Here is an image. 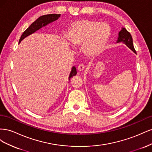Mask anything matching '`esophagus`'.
I'll return each instance as SVG.
<instances>
[{"label":"esophagus","mask_w":152,"mask_h":152,"mask_svg":"<svg viewBox=\"0 0 152 152\" xmlns=\"http://www.w3.org/2000/svg\"><path fill=\"white\" fill-rule=\"evenodd\" d=\"M84 65H82V64H80V65L77 66V70L80 72L84 70Z\"/></svg>","instance_id":"obj_1"}]
</instances>
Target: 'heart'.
I'll use <instances>...</instances> for the list:
<instances>
[{
	"instance_id": "obj_1",
	"label": "heart",
	"mask_w": 152,
	"mask_h": 152,
	"mask_svg": "<svg viewBox=\"0 0 152 152\" xmlns=\"http://www.w3.org/2000/svg\"><path fill=\"white\" fill-rule=\"evenodd\" d=\"M110 34L109 26L104 23L81 20L72 23L69 38L73 46H83L86 55L94 56L102 51Z\"/></svg>"
}]
</instances>
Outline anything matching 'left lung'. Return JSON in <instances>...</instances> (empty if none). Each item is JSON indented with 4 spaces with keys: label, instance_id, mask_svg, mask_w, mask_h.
<instances>
[{
    "label": "left lung",
    "instance_id": "left-lung-1",
    "mask_svg": "<svg viewBox=\"0 0 152 152\" xmlns=\"http://www.w3.org/2000/svg\"><path fill=\"white\" fill-rule=\"evenodd\" d=\"M117 42H123L127 46L131 49L133 52L136 53V50L133 45L132 38L131 34L125 28H122V30L119 31L118 37Z\"/></svg>",
    "mask_w": 152,
    "mask_h": 152
}]
</instances>
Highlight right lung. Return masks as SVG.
Segmentation results:
<instances>
[{"mask_svg": "<svg viewBox=\"0 0 152 152\" xmlns=\"http://www.w3.org/2000/svg\"><path fill=\"white\" fill-rule=\"evenodd\" d=\"M59 14H50V15H44L42 16H40L37 20H36L33 23H32L28 28H27L23 34L21 35V37L19 40V43L21 42V41L24 39L26 37L28 36L29 35H31V34L34 33L37 30H39L40 28H42L43 26H45V25H48L50 23H52L54 21L58 20V18L60 17ZM77 74V70L75 66H73L72 68V70L69 75V80L72 77H74Z\"/></svg>", "mask_w": 152, "mask_h": 152, "instance_id": "add662e5", "label": "right lung"}]
</instances>
